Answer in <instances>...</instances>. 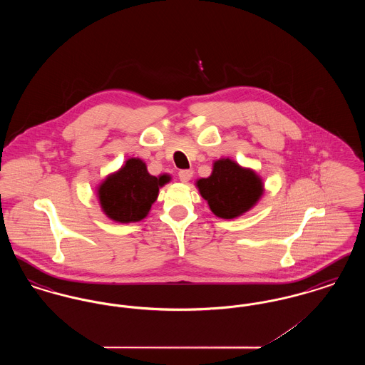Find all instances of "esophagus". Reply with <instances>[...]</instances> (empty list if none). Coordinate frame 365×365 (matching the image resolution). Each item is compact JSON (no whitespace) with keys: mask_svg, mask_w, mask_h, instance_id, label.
Returning a JSON list of instances; mask_svg holds the SVG:
<instances>
[{"mask_svg":"<svg viewBox=\"0 0 365 365\" xmlns=\"http://www.w3.org/2000/svg\"><path fill=\"white\" fill-rule=\"evenodd\" d=\"M191 176H192V171L191 170H182V171H179V179L183 183H187L190 180Z\"/></svg>","mask_w":365,"mask_h":365,"instance_id":"1","label":"esophagus"}]
</instances>
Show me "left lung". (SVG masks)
<instances>
[{"instance_id": "1", "label": "left lung", "mask_w": 365, "mask_h": 365, "mask_svg": "<svg viewBox=\"0 0 365 365\" xmlns=\"http://www.w3.org/2000/svg\"><path fill=\"white\" fill-rule=\"evenodd\" d=\"M195 186L213 215L222 219L242 216L264 194L260 176L228 157L216 160L210 176L198 179Z\"/></svg>"}]
</instances>
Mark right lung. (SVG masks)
<instances>
[{"instance_id":"add662e5","label":"right lung","mask_w":365,"mask_h":365,"mask_svg":"<svg viewBox=\"0 0 365 365\" xmlns=\"http://www.w3.org/2000/svg\"><path fill=\"white\" fill-rule=\"evenodd\" d=\"M170 176H153L140 158H128L122 168L108 175L97 187L105 215L116 223H135L145 219L158 197V189Z\"/></svg>"}]
</instances>
